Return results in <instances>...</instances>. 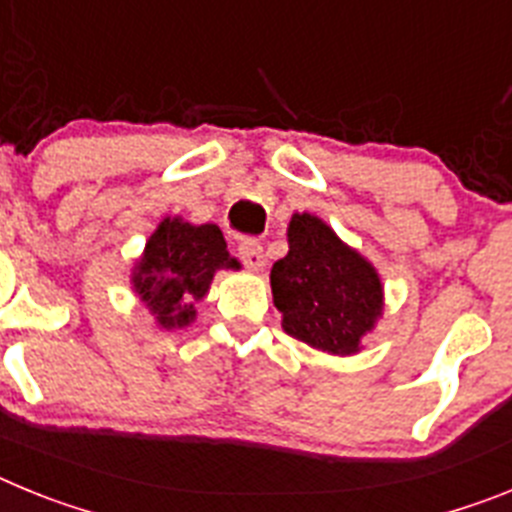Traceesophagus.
<instances>
[{
	"mask_svg": "<svg viewBox=\"0 0 512 512\" xmlns=\"http://www.w3.org/2000/svg\"><path fill=\"white\" fill-rule=\"evenodd\" d=\"M238 256H241L243 264L253 271H259L261 266H264V248L256 241H243L241 246H238Z\"/></svg>",
	"mask_w": 512,
	"mask_h": 512,
	"instance_id": "obj_1",
	"label": "esophagus"
}]
</instances>
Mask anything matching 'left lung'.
Instances as JSON below:
<instances>
[{"instance_id": "left-lung-1", "label": "left lung", "mask_w": 512, "mask_h": 512, "mask_svg": "<svg viewBox=\"0 0 512 512\" xmlns=\"http://www.w3.org/2000/svg\"><path fill=\"white\" fill-rule=\"evenodd\" d=\"M289 253L271 266V295L282 328L333 356H351L382 318V282L359 251L348 248L320 217L292 215Z\"/></svg>"}]
</instances>
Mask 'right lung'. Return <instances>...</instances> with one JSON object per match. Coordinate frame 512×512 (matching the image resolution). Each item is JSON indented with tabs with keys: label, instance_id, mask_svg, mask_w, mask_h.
I'll return each instance as SVG.
<instances>
[{
	"label": "right lung",
	"instance_id": "obj_1",
	"mask_svg": "<svg viewBox=\"0 0 512 512\" xmlns=\"http://www.w3.org/2000/svg\"><path fill=\"white\" fill-rule=\"evenodd\" d=\"M217 269H241L217 225L164 217L148 238L130 282L156 323L171 330L192 323L194 302L207 295Z\"/></svg>",
	"mask_w": 512,
	"mask_h": 512
}]
</instances>
